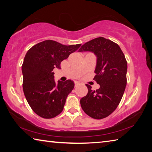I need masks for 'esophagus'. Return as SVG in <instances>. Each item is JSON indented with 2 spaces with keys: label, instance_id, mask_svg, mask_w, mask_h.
<instances>
[{
  "label": "esophagus",
  "instance_id": "34e87169",
  "mask_svg": "<svg viewBox=\"0 0 152 152\" xmlns=\"http://www.w3.org/2000/svg\"><path fill=\"white\" fill-rule=\"evenodd\" d=\"M80 82H77V81H75L74 82V85H75V86H78V85H80Z\"/></svg>",
  "mask_w": 152,
  "mask_h": 152
}]
</instances>
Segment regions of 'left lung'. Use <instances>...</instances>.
<instances>
[{"label":"left lung","mask_w":152,"mask_h":152,"mask_svg":"<svg viewBox=\"0 0 152 152\" xmlns=\"http://www.w3.org/2000/svg\"><path fill=\"white\" fill-rule=\"evenodd\" d=\"M79 51H92L96 56L94 80L100 85L96 91L86 84L88 94L80 99L82 110L92 118L101 119L117 109L127 85V63L119 45L99 37L84 43Z\"/></svg>","instance_id":"left-lung-1"}]
</instances>
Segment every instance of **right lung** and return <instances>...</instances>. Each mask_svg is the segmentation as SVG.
Listing matches in <instances>:
<instances>
[{"mask_svg": "<svg viewBox=\"0 0 152 152\" xmlns=\"http://www.w3.org/2000/svg\"><path fill=\"white\" fill-rule=\"evenodd\" d=\"M80 45H64L45 40L33 45L25 55L22 65L23 89L29 106L41 117L51 119L63 110L74 82L67 80L56 83L53 70L60 69L61 61Z\"/></svg>", "mask_w": 152, "mask_h": 152, "instance_id": "obj_1", "label": "right lung"}]
</instances>
